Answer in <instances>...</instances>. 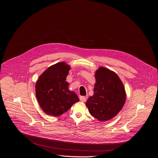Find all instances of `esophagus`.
<instances>
[{
  "label": "esophagus",
  "instance_id": "34e87169",
  "mask_svg": "<svg viewBox=\"0 0 158 158\" xmlns=\"http://www.w3.org/2000/svg\"><path fill=\"white\" fill-rule=\"evenodd\" d=\"M87 99V96H81L80 97V101L81 102H85Z\"/></svg>",
  "mask_w": 158,
  "mask_h": 158
}]
</instances>
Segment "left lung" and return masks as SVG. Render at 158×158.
Instances as JSON below:
<instances>
[{
    "label": "left lung",
    "instance_id": "1",
    "mask_svg": "<svg viewBox=\"0 0 158 158\" xmlns=\"http://www.w3.org/2000/svg\"><path fill=\"white\" fill-rule=\"evenodd\" d=\"M94 94L85 102L89 113L99 121L114 118L124 106L126 93L118 74L104 67L95 73Z\"/></svg>",
    "mask_w": 158,
    "mask_h": 158
}]
</instances>
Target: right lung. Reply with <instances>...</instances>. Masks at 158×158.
I'll return each instance as SVG.
<instances>
[{"label": "right lung", "instance_id": "right-lung-1", "mask_svg": "<svg viewBox=\"0 0 158 158\" xmlns=\"http://www.w3.org/2000/svg\"><path fill=\"white\" fill-rule=\"evenodd\" d=\"M70 69L65 62H58L49 67L37 81L36 98L46 114L59 116L79 101L77 94L69 91L65 81Z\"/></svg>", "mask_w": 158, "mask_h": 158}]
</instances>
